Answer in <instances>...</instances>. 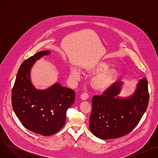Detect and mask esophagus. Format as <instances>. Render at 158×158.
Instances as JSON below:
<instances>
[{
  "label": "esophagus",
  "mask_w": 158,
  "mask_h": 158,
  "mask_svg": "<svg viewBox=\"0 0 158 158\" xmlns=\"http://www.w3.org/2000/svg\"><path fill=\"white\" fill-rule=\"evenodd\" d=\"M89 98V94L86 93H84L81 95V98L82 100H86Z\"/></svg>",
  "instance_id": "esophagus-1"
}]
</instances>
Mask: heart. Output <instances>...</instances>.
<instances>
[{"mask_svg":"<svg viewBox=\"0 0 158 158\" xmlns=\"http://www.w3.org/2000/svg\"><path fill=\"white\" fill-rule=\"evenodd\" d=\"M107 67V64L106 62H100L92 67L94 70L101 71L93 76L91 79V85L98 90H104L107 88L116 75L114 70L106 69ZM70 77L72 80L77 81L80 78V72L76 68H72L70 71Z\"/></svg>","mask_w":158,"mask_h":158,"instance_id":"1","label":"heart"}]
</instances>
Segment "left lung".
<instances>
[{
    "mask_svg": "<svg viewBox=\"0 0 158 158\" xmlns=\"http://www.w3.org/2000/svg\"><path fill=\"white\" fill-rule=\"evenodd\" d=\"M123 84L118 81L103 94L93 98L89 128L100 139L125 136L138 124L147 109L149 99L147 79H140L133 94L126 98L118 97Z\"/></svg>",
    "mask_w": 158,
    "mask_h": 158,
    "instance_id": "1",
    "label": "left lung"
}]
</instances>
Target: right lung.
<instances>
[{
  "label": "right lung",
  "mask_w": 158,
  "mask_h": 158,
  "mask_svg": "<svg viewBox=\"0 0 158 158\" xmlns=\"http://www.w3.org/2000/svg\"><path fill=\"white\" fill-rule=\"evenodd\" d=\"M50 54L48 51H40L22 62L12 91V106L22 125L47 136L64 126L66 111L75 100L74 90L57 82L45 90H37L32 85L31 67L36 60Z\"/></svg>",
  "instance_id": "1"
}]
</instances>
